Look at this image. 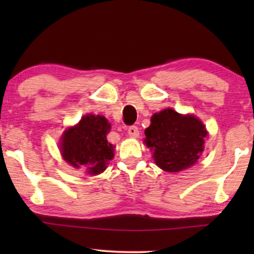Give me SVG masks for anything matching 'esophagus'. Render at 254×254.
Returning <instances> with one entry per match:
<instances>
[{
	"instance_id": "34e87169",
	"label": "esophagus",
	"mask_w": 254,
	"mask_h": 254,
	"mask_svg": "<svg viewBox=\"0 0 254 254\" xmlns=\"http://www.w3.org/2000/svg\"><path fill=\"white\" fill-rule=\"evenodd\" d=\"M127 133L130 137H137L138 135H140V131H138V128L136 126H130L128 128Z\"/></svg>"
}]
</instances>
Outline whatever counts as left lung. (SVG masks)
Instances as JSON below:
<instances>
[{
  "label": "left lung",
  "instance_id": "8db88e82",
  "mask_svg": "<svg viewBox=\"0 0 254 254\" xmlns=\"http://www.w3.org/2000/svg\"><path fill=\"white\" fill-rule=\"evenodd\" d=\"M144 134L156 165L166 172H179L200 158L208 131L199 118L166 109L151 117Z\"/></svg>",
  "mask_w": 254,
  "mask_h": 254
}]
</instances>
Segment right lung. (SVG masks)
Masks as SVG:
<instances>
[{"mask_svg":"<svg viewBox=\"0 0 254 254\" xmlns=\"http://www.w3.org/2000/svg\"><path fill=\"white\" fill-rule=\"evenodd\" d=\"M111 124L105 117L86 114L74 127L64 130L60 141L64 159L75 169H84L89 175L104 172L114 156V147L106 135Z\"/></svg>","mask_w":254,"mask_h":254,"instance_id":"add662e5","label":"right lung"}]
</instances>
